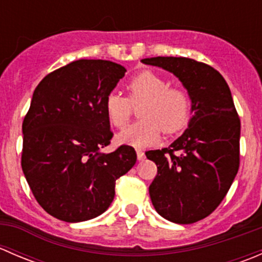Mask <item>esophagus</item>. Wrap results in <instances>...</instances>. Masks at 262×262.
Returning <instances> with one entry per match:
<instances>
[{
	"instance_id": "1",
	"label": "esophagus",
	"mask_w": 262,
	"mask_h": 262,
	"mask_svg": "<svg viewBox=\"0 0 262 262\" xmlns=\"http://www.w3.org/2000/svg\"><path fill=\"white\" fill-rule=\"evenodd\" d=\"M137 157H138L139 161L144 160V152L142 149H137Z\"/></svg>"
}]
</instances>
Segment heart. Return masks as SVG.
Segmentation results:
<instances>
[{"instance_id":"heart-1","label":"heart","mask_w":262,"mask_h":262,"mask_svg":"<svg viewBox=\"0 0 262 262\" xmlns=\"http://www.w3.org/2000/svg\"><path fill=\"white\" fill-rule=\"evenodd\" d=\"M128 97L110 92L105 99V113L114 128L123 129L133 113V105L142 104L143 118L118 136L123 144L144 148L157 143L162 130L172 134L180 130L191 114V95L185 87L172 86L168 78L153 71H143L126 82Z\"/></svg>"}]
</instances>
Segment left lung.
Wrapping results in <instances>:
<instances>
[{"label": "left lung", "instance_id": "8db88e82", "mask_svg": "<svg viewBox=\"0 0 262 262\" xmlns=\"http://www.w3.org/2000/svg\"><path fill=\"white\" fill-rule=\"evenodd\" d=\"M142 62L172 72L191 95L189 128L171 146L146 156L157 165L149 185L155 209L173 223H195L218 208L238 172L241 123L231 90L218 71L195 59Z\"/></svg>", "mask_w": 262, "mask_h": 262}]
</instances>
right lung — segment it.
<instances>
[{"instance_id":"right-lung-1","label":"right lung","mask_w":262,"mask_h":262,"mask_svg":"<svg viewBox=\"0 0 262 262\" xmlns=\"http://www.w3.org/2000/svg\"><path fill=\"white\" fill-rule=\"evenodd\" d=\"M126 72L110 60L80 59L47 75L23 121L21 167L34 198L64 222L104 213L115 182L134 166L133 147L100 152L113 138L105 99Z\"/></svg>"}]
</instances>
